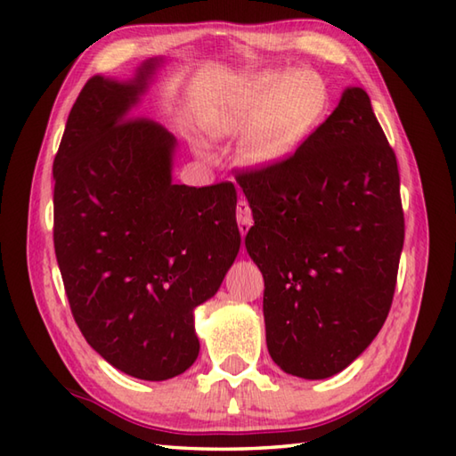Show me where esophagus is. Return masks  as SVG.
<instances>
[{"label": "esophagus", "mask_w": 456, "mask_h": 456, "mask_svg": "<svg viewBox=\"0 0 456 456\" xmlns=\"http://www.w3.org/2000/svg\"><path fill=\"white\" fill-rule=\"evenodd\" d=\"M237 223H239L240 235L245 237L248 233L250 225H253V213H250L247 200H239V203H237Z\"/></svg>", "instance_id": "34e87169"}]
</instances>
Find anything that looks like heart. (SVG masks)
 <instances>
[{
  "instance_id": "heart-1",
  "label": "heart",
  "mask_w": 456,
  "mask_h": 456,
  "mask_svg": "<svg viewBox=\"0 0 456 456\" xmlns=\"http://www.w3.org/2000/svg\"><path fill=\"white\" fill-rule=\"evenodd\" d=\"M329 90L312 70L265 72L229 95L216 118L223 134L250 137L247 159L258 168H276L294 157L322 123Z\"/></svg>"
}]
</instances>
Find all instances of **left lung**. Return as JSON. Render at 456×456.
<instances>
[{"mask_svg": "<svg viewBox=\"0 0 456 456\" xmlns=\"http://www.w3.org/2000/svg\"><path fill=\"white\" fill-rule=\"evenodd\" d=\"M245 247L265 278L266 345L284 372L323 380L361 356L388 317L403 211L395 154L362 88L276 168L243 172Z\"/></svg>", "mask_w": 456, "mask_h": 456, "instance_id": "8db88e82", "label": "left lung"}]
</instances>
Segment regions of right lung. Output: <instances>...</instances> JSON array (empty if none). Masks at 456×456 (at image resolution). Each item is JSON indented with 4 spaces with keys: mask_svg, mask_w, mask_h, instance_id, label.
<instances>
[{
    "mask_svg": "<svg viewBox=\"0 0 456 456\" xmlns=\"http://www.w3.org/2000/svg\"><path fill=\"white\" fill-rule=\"evenodd\" d=\"M162 64L86 82L53 164L54 253L76 323L111 366L151 382L196 362L193 309L240 247L233 183H174L176 137L131 113Z\"/></svg>",
    "mask_w": 456,
    "mask_h": 456,
    "instance_id": "right-lung-1",
    "label": "right lung"
}]
</instances>
